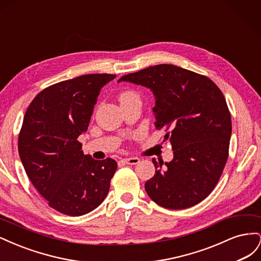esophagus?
Here are the masks:
<instances>
[{
    "label": "esophagus",
    "mask_w": 261,
    "mask_h": 261,
    "mask_svg": "<svg viewBox=\"0 0 261 261\" xmlns=\"http://www.w3.org/2000/svg\"><path fill=\"white\" fill-rule=\"evenodd\" d=\"M122 162H124L126 164L135 165V164H138L140 162V160L138 159V158H124V159H122Z\"/></svg>",
    "instance_id": "34e87169"
}]
</instances>
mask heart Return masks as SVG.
<instances>
[{
    "mask_svg": "<svg viewBox=\"0 0 261 261\" xmlns=\"http://www.w3.org/2000/svg\"><path fill=\"white\" fill-rule=\"evenodd\" d=\"M134 99H138V94L133 90H124L120 93V96H118V100H120L121 105Z\"/></svg>",
    "mask_w": 261,
    "mask_h": 261,
    "instance_id": "heart-1",
    "label": "heart"
}]
</instances>
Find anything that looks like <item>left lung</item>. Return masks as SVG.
<instances>
[{
    "instance_id": "left-lung-1",
    "label": "left lung",
    "mask_w": 261,
    "mask_h": 261,
    "mask_svg": "<svg viewBox=\"0 0 261 261\" xmlns=\"http://www.w3.org/2000/svg\"><path fill=\"white\" fill-rule=\"evenodd\" d=\"M145 86L155 97L156 129L167 132L171 162L158 163L145 189L159 206L179 210L193 207L210 195L228 158L232 134L225 98L210 78L172 64H160L118 80Z\"/></svg>"
}]
</instances>
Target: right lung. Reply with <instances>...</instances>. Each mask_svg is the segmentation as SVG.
I'll return each mask as SVG.
<instances>
[{"label":"right lung","instance_id":"add662e5","mask_svg":"<svg viewBox=\"0 0 261 261\" xmlns=\"http://www.w3.org/2000/svg\"><path fill=\"white\" fill-rule=\"evenodd\" d=\"M113 74H88L39 92L23 116L18 152L29 179L49 206L84 216L99 207L117 169L113 159L94 160L78 141L88 129L102 87Z\"/></svg>","mask_w":261,"mask_h":261}]
</instances>
